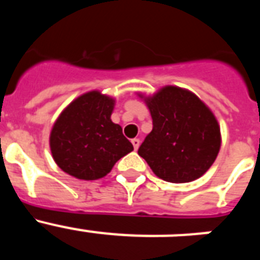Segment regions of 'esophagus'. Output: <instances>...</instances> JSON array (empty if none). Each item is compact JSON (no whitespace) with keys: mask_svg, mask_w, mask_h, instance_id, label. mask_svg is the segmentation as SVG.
Instances as JSON below:
<instances>
[{"mask_svg":"<svg viewBox=\"0 0 260 260\" xmlns=\"http://www.w3.org/2000/svg\"><path fill=\"white\" fill-rule=\"evenodd\" d=\"M132 143L133 146H134V150H138V147H139V144H141V141H139L138 138H134V139H132Z\"/></svg>","mask_w":260,"mask_h":260,"instance_id":"34e87169","label":"esophagus"}]
</instances>
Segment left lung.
<instances>
[{"label": "left lung", "instance_id": "8db88e82", "mask_svg": "<svg viewBox=\"0 0 260 260\" xmlns=\"http://www.w3.org/2000/svg\"><path fill=\"white\" fill-rule=\"evenodd\" d=\"M146 104L153 126L138 150L139 156L168 182H190L203 176L221 144L219 123L207 105L174 86L147 98Z\"/></svg>", "mask_w": 260, "mask_h": 260}]
</instances>
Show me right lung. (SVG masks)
Here are the masks:
<instances>
[{
    "label": "right lung",
    "instance_id": "add662e5",
    "mask_svg": "<svg viewBox=\"0 0 260 260\" xmlns=\"http://www.w3.org/2000/svg\"><path fill=\"white\" fill-rule=\"evenodd\" d=\"M113 107V99L91 91L59 114L49 143L54 161L65 173L79 180H98L134 150L122 127L110 119Z\"/></svg>",
    "mask_w": 260,
    "mask_h": 260
}]
</instances>
